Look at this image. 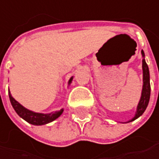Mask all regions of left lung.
<instances>
[{"instance_id":"8db88e82","label":"left lung","mask_w":159,"mask_h":159,"mask_svg":"<svg viewBox=\"0 0 159 159\" xmlns=\"http://www.w3.org/2000/svg\"><path fill=\"white\" fill-rule=\"evenodd\" d=\"M142 55L144 57V52L142 50ZM143 92H142V96L140 99V102L138 104L137 107V111L134 116L129 122H132L136 120L137 118L140 117L146 110L149 99H150V93H151V86H150V74H149V68L148 66L145 62L144 59H143Z\"/></svg>"}]
</instances>
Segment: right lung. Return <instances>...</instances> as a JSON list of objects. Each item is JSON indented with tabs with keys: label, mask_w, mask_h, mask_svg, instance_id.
Segmentation results:
<instances>
[{
	"label": "right lung",
	"mask_w": 159,
	"mask_h": 159,
	"mask_svg": "<svg viewBox=\"0 0 159 159\" xmlns=\"http://www.w3.org/2000/svg\"><path fill=\"white\" fill-rule=\"evenodd\" d=\"M72 80H73V77L69 80L68 84L71 83ZM9 98H10V102H11L14 110L18 114V116H20L26 122H28V123H30L32 125H42L48 124V123L54 121L55 119H57L59 116H60L63 113V111H64V110L62 109V110L58 111L51 112V113H48V114L34 112L32 111L27 110L22 105L19 104L16 100H15V98L11 95L10 92H9Z\"/></svg>",
	"instance_id": "add662e5"
}]
</instances>
